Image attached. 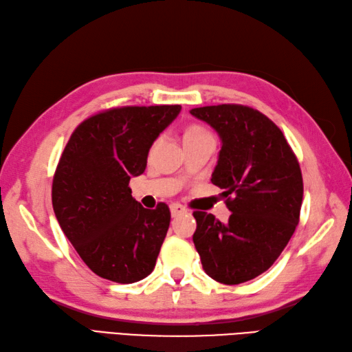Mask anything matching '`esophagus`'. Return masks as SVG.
<instances>
[{
    "mask_svg": "<svg viewBox=\"0 0 352 352\" xmlns=\"http://www.w3.org/2000/svg\"><path fill=\"white\" fill-rule=\"evenodd\" d=\"M184 213H187V210H186V207L182 206V204H177V202L170 204V214H173V217L184 214Z\"/></svg>",
    "mask_w": 352,
    "mask_h": 352,
    "instance_id": "34e87169",
    "label": "esophagus"
}]
</instances>
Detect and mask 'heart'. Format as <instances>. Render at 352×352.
I'll return each instance as SVG.
<instances>
[{"mask_svg": "<svg viewBox=\"0 0 352 352\" xmlns=\"http://www.w3.org/2000/svg\"><path fill=\"white\" fill-rule=\"evenodd\" d=\"M208 132L207 130H204L202 127H198V126H193V127H189L186 130L184 133V138H193V136H199V135H207Z\"/></svg>", "mask_w": 352, "mask_h": 352, "instance_id": "1", "label": "heart"}]
</instances>
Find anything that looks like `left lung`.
I'll list each match as a JSON object with an SVG mask.
<instances>
[{
    "label": "left lung",
    "mask_w": 352,
    "mask_h": 352,
    "mask_svg": "<svg viewBox=\"0 0 352 352\" xmlns=\"http://www.w3.org/2000/svg\"><path fill=\"white\" fill-rule=\"evenodd\" d=\"M222 139L211 183L223 189L230 220L193 211L195 248L211 279L239 285L274 264L298 225L303 177L282 130L243 104L190 111Z\"/></svg>",
    "instance_id": "obj_1"
}]
</instances>
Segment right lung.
Returning a JSON list of instances; mask_svg holds the SVG:
<instances>
[{"label": "right lung", "instance_id": "1", "mask_svg": "<svg viewBox=\"0 0 352 352\" xmlns=\"http://www.w3.org/2000/svg\"><path fill=\"white\" fill-rule=\"evenodd\" d=\"M179 104L124 106L75 129L52 182V207L63 232L93 273L117 283L148 276L165 240L170 211L146 210L129 182L141 175L153 142Z\"/></svg>", "mask_w": 352, "mask_h": 352}]
</instances>
